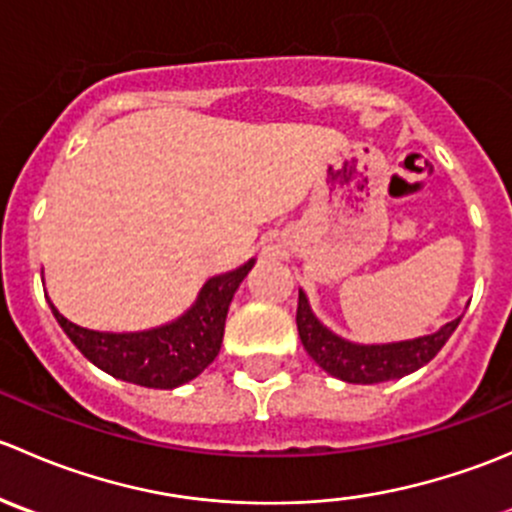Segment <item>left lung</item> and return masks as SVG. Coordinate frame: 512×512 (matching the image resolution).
Returning <instances> with one entry per match:
<instances>
[{"instance_id":"left-lung-1","label":"left lung","mask_w":512,"mask_h":512,"mask_svg":"<svg viewBox=\"0 0 512 512\" xmlns=\"http://www.w3.org/2000/svg\"><path fill=\"white\" fill-rule=\"evenodd\" d=\"M458 322H461V317L443 324L438 332L406 339V342L356 344L324 327L309 307L307 294L299 289L297 332L304 349L327 374L337 376L347 384H381V381L414 374L416 369L426 366L433 356L441 352L443 344L456 332Z\"/></svg>"}]
</instances>
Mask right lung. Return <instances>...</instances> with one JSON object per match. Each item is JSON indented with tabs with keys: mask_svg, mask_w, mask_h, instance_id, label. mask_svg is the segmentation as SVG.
<instances>
[{
	"mask_svg": "<svg viewBox=\"0 0 512 512\" xmlns=\"http://www.w3.org/2000/svg\"><path fill=\"white\" fill-rule=\"evenodd\" d=\"M255 260L215 275L178 319L143 332H96L69 322L54 302L49 307L66 337L91 364L113 379L148 389H175L203 374L220 352L227 309Z\"/></svg>",
	"mask_w": 512,
	"mask_h": 512,
	"instance_id": "obj_1",
	"label": "right lung"
}]
</instances>
